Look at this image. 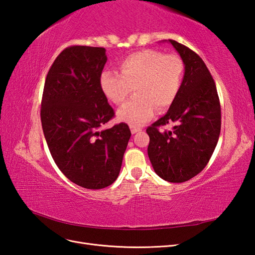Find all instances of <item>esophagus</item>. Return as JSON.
I'll list each match as a JSON object with an SVG mask.
<instances>
[{
	"mask_svg": "<svg viewBox=\"0 0 255 255\" xmlns=\"http://www.w3.org/2000/svg\"><path fill=\"white\" fill-rule=\"evenodd\" d=\"M139 130H141V128H135V127H130V132H132V134H136L137 132H139Z\"/></svg>",
	"mask_w": 255,
	"mask_h": 255,
	"instance_id": "34e87169",
	"label": "esophagus"
}]
</instances>
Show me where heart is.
Returning a JSON list of instances; mask_svg holds the SVG:
<instances>
[{
	"label": "heart",
	"mask_w": 255,
	"mask_h": 255,
	"mask_svg": "<svg viewBox=\"0 0 255 255\" xmlns=\"http://www.w3.org/2000/svg\"><path fill=\"white\" fill-rule=\"evenodd\" d=\"M185 64L177 54L143 50L126 57L120 73L106 70L100 78L104 95L115 104H122L132 94L136 96L118 111V118L132 127L149 121L156 109L166 112L174 103L183 86Z\"/></svg>",
	"instance_id": "heart-1"
}]
</instances>
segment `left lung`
Returning a JSON list of instances; mask_svg holds the SVG:
<instances>
[{
    "mask_svg": "<svg viewBox=\"0 0 255 255\" xmlns=\"http://www.w3.org/2000/svg\"><path fill=\"white\" fill-rule=\"evenodd\" d=\"M185 64L183 86L167 114L146 128L148 155L154 171L171 183H183L201 172L217 145L221 109L211 72L196 52L169 39ZM173 124L170 131L159 128Z\"/></svg>",
    "mask_w": 255,
    "mask_h": 255,
    "instance_id": "1",
    "label": "left lung"
}]
</instances>
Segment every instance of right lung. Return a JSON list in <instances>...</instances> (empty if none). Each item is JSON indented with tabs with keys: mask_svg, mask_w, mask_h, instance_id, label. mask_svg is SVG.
<instances>
[{
	"mask_svg": "<svg viewBox=\"0 0 255 255\" xmlns=\"http://www.w3.org/2000/svg\"><path fill=\"white\" fill-rule=\"evenodd\" d=\"M106 60L104 48H66L42 94L41 125L51 155L69 180L87 189L117 180L130 137L127 123L101 128L115 116L100 84Z\"/></svg>",
	"mask_w": 255,
	"mask_h": 255,
	"instance_id": "add662e5",
	"label": "right lung"
}]
</instances>
